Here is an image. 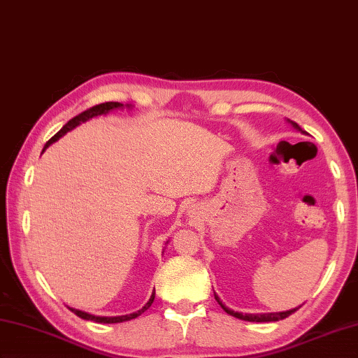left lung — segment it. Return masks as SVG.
Segmentation results:
<instances>
[{"label":"left lung","mask_w":358,"mask_h":358,"mask_svg":"<svg viewBox=\"0 0 358 358\" xmlns=\"http://www.w3.org/2000/svg\"><path fill=\"white\" fill-rule=\"evenodd\" d=\"M287 122H289L295 130H298V131H301V133H306L303 129L299 127V125H298L296 122L290 121V119H287ZM214 298H215L217 303L220 304L222 309L225 310L228 315H231V317H236V318L243 320V321H253V323H270V321L284 320V318H287V317H290V315H292L293 312H296V310L299 309V307H301V306H299V307H295V309H290V310H285V312H273V313H242V312H234L233 309H229V307H227L225 304H223L222 301H220V298H219V295H217L215 292H214Z\"/></svg>","instance_id":"1"}]
</instances>
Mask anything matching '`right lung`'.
Here are the masks:
<instances>
[{
    "label": "right lung",
    "instance_id": "right-lung-1",
    "mask_svg": "<svg viewBox=\"0 0 358 358\" xmlns=\"http://www.w3.org/2000/svg\"><path fill=\"white\" fill-rule=\"evenodd\" d=\"M121 108H131V105H130V103H125V105H124V103H119V102H105V103L96 105V107L90 108V110H87V111H83V113H80V115H77L76 117L71 119V121H68L65 125H63V127H62L57 133H55V135H54L51 139H49V141H48L46 145H45L43 152H45V150L48 149V147L51 145L52 143L57 141V139H60L62 136H65L68 131H71L73 129H76L77 125L87 122V121H90V119H93V117L105 116V115H108L110 111L121 110ZM153 299H155V290H153L150 299L147 301V303L144 304L143 309H139V310L133 312V313H129V315H121V317H99V315H93V313L83 312V310H79V309H74V307H68V309L71 310V312H74V313L77 315V317H80L82 320L96 321V323H103V324H113V323H124V321H130V320H133V318L139 317V315L144 313V312L152 306Z\"/></svg>",
    "mask_w": 358,
    "mask_h": 358
}]
</instances>
